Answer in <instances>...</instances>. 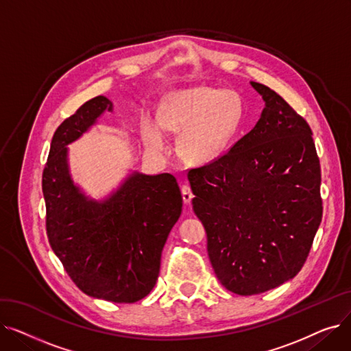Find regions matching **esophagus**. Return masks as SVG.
<instances>
[{
    "label": "esophagus",
    "instance_id": "34e87169",
    "mask_svg": "<svg viewBox=\"0 0 351 351\" xmlns=\"http://www.w3.org/2000/svg\"><path fill=\"white\" fill-rule=\"evenodd\" d=\"M180 191H182V199H183V202H185V204H189V202H191L192 197H193V193H192V191H191V186H189V185H183V186L180 188Z\"/></svg>",
    "mask_w": 351,
    "mask_h": 351
}]
</instances>
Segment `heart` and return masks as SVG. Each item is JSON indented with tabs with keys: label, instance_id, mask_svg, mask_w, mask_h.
I'll return each mask as SVG.
<instances>
[{
	"label": "heart",
	"instance_id": "heart-1",
	"mask_svg": "<svg viewBox=\"0 0 351 351\" xmlns=\"http://www.w3.org/2000/svg\"><path fill=\"white\" fill-rule=\"evenodd\" d=\"M242 118L243 102L234 90L199 86L175 95L162 108L158 123L165 132L180 135L183 158L202 165L223 152ZM145 141L151 151H165V139L155 125L145 126Z\"/></svg>",
	"mask_w": 351,
	"mask_h": 351
}]
</instances>
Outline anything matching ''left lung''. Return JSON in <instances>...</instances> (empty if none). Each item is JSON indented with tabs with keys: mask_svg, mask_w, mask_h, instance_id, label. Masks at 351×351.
<instances>
[{
	"mask_svg": "<svg viewBox=\"0 0 351 351\" xmlns=\"http://www.w3.org/2000/svg\"><path fill=\"white\" fill-rule=\"evenodd\" d=\"M250 84L266 104L261 119L229 152L188 173L216 278L241 296L293 279L323 215L308 123L273 89Z\"/></svg>",
	"mask_w": 351,
	"mask_h": 351,
	"instance_id": "1",
	"label": "left lung"
}]
</instances>
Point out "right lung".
Returning a JSON list of instances; mask_svg holds the SVG:
<instances>
[{
  "label": "right lung",
  "instance_id": "right-lung-1",
  "mask_svg": "<svg viewBox=\"0 0 351 351\" xmlns=\"http://www.w3.org/2000/svg\"><path fill=\"white\" fill-rule=\"evenodd\" d=\"M114 105L99 95L55 131L43 172L47 236L72 282L90 298L135 303L151 293L166 239L182 213L171 173L134 172L102 202L73 185L68 147Z\"/></svg>",
  "mask_w": 351,
  "mask_h": 351
}]
</instances>
